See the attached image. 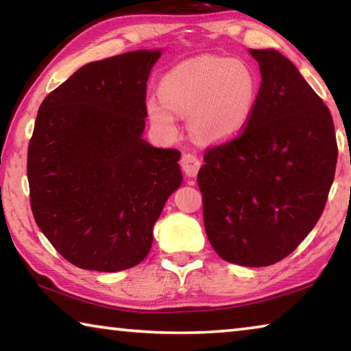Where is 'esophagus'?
Instances as JSON below:
<instances>
[{
    "instance_id": "34e87169",
    "label": "esophagus",
    "mask_w": 351,
    "mask_h": 351,
    "mask_svg": "<svg viewBox=\"0 0 351 351\" xmlns=\"http://www.w3.org/2000/svg\"><path fill=\"white\" fill-rule=\"evenodd\" d=\"M181 167L184 170V173H186L189 178H195L201 167V161L197 156H195V154L187 153V154H184L181 159Z\"/></svg>"
}]
</instances>
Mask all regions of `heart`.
Wrapping results in <instances>:
<instances>
[{"label": "heart", "instance_id": "heart-1", "mask_svg": "<svg viewBox=\"0 0 351 351\" xmlns=\"http://www.w3.org/2000/svg\"><path fill=\"white\" fill-rule=\"evenodd\" d=\"M147 100V114L164 136L180 133L178 116L190 117L195 138L226 144L245 132L260 99V77L240 58L199 56L176 64Z\"/></svg>", "mask_w": 351, "mask_h": 351}]
</instances>
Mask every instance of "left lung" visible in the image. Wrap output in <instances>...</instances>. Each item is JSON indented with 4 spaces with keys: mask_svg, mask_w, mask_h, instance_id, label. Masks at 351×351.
Returning a JSON list of instances; mask_svg holds the SVG:
<instances>
[{
    "mask_svg": "<svg viewBox=\"0 0 351 351\" xmlns=\"http://www.w3.org/2000/svg\"><path fill=\"white\" fill-rule=\"evenodd\" d=\"M261 83L245 132L204 154L198 171L207 239L229 263L261 268L287 257L319 221L337 145L326 108L293 62L249 49Z\"/></svg>",
    "mask_w": 351,
    "mask_h": 351,
    "instance_id": "obj_1",
    "label": "left lung"
}]
</instances>
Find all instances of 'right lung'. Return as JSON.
Masks as SVG:
<instances>
[{"mask_svg": "<svg viewBox=\"0 0 351 351\" xmlns=\"http://www.w3.org/2000/svg\"><path fill=\"white\" fill-rule=\"evenodd\" d=\"M161 49L88 63L40 105L27 152L31 207L58 254L82 269L133 268L182 182L181 152L145 130L147 80Z\"/></svg>", "mask_w": 351, "mask_h": 351, "instance_id": "obj_1", "label": "right lung"}]
</instances>
